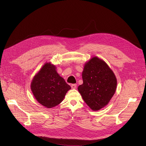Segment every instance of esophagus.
Listing matches in <instances>:
<instances>
[{"mask_svg":"<svg viewBox=\"0 0 146 146\" xmlns=\"http://www.w3.org/2000/svg\"><path fill=\"white\" fill-rule=\"evenodd\" d=\"M76 86H77V85H76V84H72L71 85V88L73 89H75L76 88Z\"/></svg>","mask_w":146,"mask_h":146,"instance_id":"esophagus-1","label":"esophagus"}]
</instances>
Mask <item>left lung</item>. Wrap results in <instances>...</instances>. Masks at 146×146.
<instances>
[{
    "label": "left lung",
    "mask_w": 146,
    "mask_h": 146,
    "mask_svg": "<svg viewBox=\"0 0 146 146\" xmlns=\"http://www.w3.org/2000/svg\"><path fill=\"white\" fill-rule=\"evenodd\" d=\"M82 79L83 83L78 90L92 110L99 111L108 104L115 92L117 80L103 60L95 56L86 62Z\"/></svg>",
    "instance_id": "8db88e82"
}]
</instances>
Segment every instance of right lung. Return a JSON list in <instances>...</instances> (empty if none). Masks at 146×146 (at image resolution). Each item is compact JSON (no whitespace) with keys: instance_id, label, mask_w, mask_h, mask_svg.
Returning a JSON list of instances; mask_svg holds the SVG:
<instances>
[{"instance_id":"right-lung-1","label":"right lung","mask_w":146,"mask_h":146,"mask_svg":"<svg viewBox=\"0 0 146 146\" xmlns=\"http://www.w3.org/2000/svg\"><path fill=\"white\" fill-rule=\"evenodd\" d=\"M70 89L57 72L56 66L50 62L44 64L31 83V89L36 100L47 108L60 104Z\"/></svg>"}]
</instances>
